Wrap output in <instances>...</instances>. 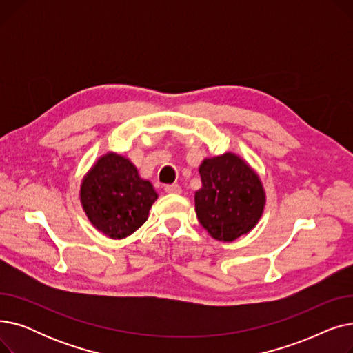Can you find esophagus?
<instances>
[{
  "instance_id": "1",
  "label": "esophagus",
  "mask_w": 353,
  "mask_h": 353,
  "mask_svg": "<svg viewBox=\"0 0 353 353\" xmlns=\"http://www.w3.org/2000/svg\"><path fill=\"white\" fill-rule=\"evenodd\" d=\"M164 192L165 193H172V194H180L181 193V188L179 186V184H165Z\"/></svg>"
}]
</instances>
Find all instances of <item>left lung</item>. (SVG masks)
Instances as JSON below:
<instances>
[{
  "label": "left lung",
  "instance_id": "1",
  "mask_svg": "<svg viewBox=\"0 0 353 353\" xmlns=\"http://www.w3.org/2000/svg\"><path fill=\"white\" fill-rule=\"evenodd\" d=\"M199 173L201 189L196 192L194 201L200 225L223 242H233L250 232L265 206L257 174L232 153L206 159Z\"/></svg>",
  "mask_w": 353,
  "mask_h": 353
}]
</instances>
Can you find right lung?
Masks as SVG:
<instances>
[{"mask_svg":"<svg viewBox=\"0 0 353 353\" xmlns=\"http://www.w3.org/2000/svg\"><path fill=\"white\" fill-rule=\"evenodd\" d=\"M80 196L91 223L111 239L134 233L157 199L152 183L141 180L132 163L113 153L90 170Z\"/></svg>","mask_w":353,"mask_h":353,"instance_id":"add662e5","label":"right lung"}]
</instances>
